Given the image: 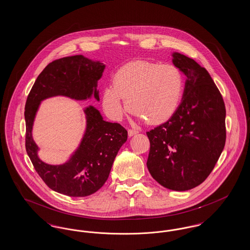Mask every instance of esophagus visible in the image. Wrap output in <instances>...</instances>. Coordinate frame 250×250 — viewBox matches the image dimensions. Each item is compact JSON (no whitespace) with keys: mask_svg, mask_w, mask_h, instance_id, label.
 <instances>
[{"mask_svg":"<svg viewBox=\"0 0 250 250\" xmlns=\"http://www.w3.org/2000/svg\"><path fill=\"white\" fill-rule=\"evenodd\" d=\"M139 133V131L134 130V129H128V136L132 137L134 135H137Z\"/></svg>","mask_w":250,"mask_h":250,"instance_id":"esophagus-1","label":"esophagus"}]
</instances>
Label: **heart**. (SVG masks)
<instances>
[{
    "instance_id": "heart-1",
    "label": "heart",
    "mask_w": 250,
    "mask_h": 250,
    "mask_svg": "<svg viewBox=\"0 0 250 250\" xmlns=\"http://www.w3.org/2000/svg\"><path fill=\"white\" fill-rule=\"evenodd\" d=\"M184 90V75L175 65L135 61L115 73L113 84L104 90L102 106L114 121L123 118L128 104L139 121L159 125L176 113Z\"/></svg>"
}]
</instances>
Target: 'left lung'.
<instances>
[{"label": "left lung", "instance_id": "left-lung-1", "mask_svg": "<svg viewBox=\"0 0 250 250\" xmlns=\"http://www.w3.org/2000/svg\"><path fill=\"white\" fill-rule=\"evenodd\" d=\"M172 62L186 77L182 102L166 123L147 132V167L162 187L189 190L212 172L226 142V108L208 71L181 53Z\"/></svg>", "mask_w": 250, "mask_h": 250}]
</instances>
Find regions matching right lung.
I'll use <instances>...</instances> for the list:
<instances>
[{"instance_id": "obj_1", "label": "right lung", "mask_w": 250, "mask_h": 250, "mask_svg": "<svg viewBox=\"0 0 250 250\" xmlns=\"http://www.w3.org/2000/svg\"><path fill=\"white\" fill-rule=\"evenodd\" d=\"M105 64L83 55L55 60L39 74L25 105V147L38 175L52 190L70 197H86L107 181L113 161L127 140V131L120 124L103 120L98 109H84L86 130L78 149L62 165H49L38 157V147L32 135L36 112L42 100L63 95L86 100L92 95L99 101L97 82Z\"/></svg>"}]
</instances>
